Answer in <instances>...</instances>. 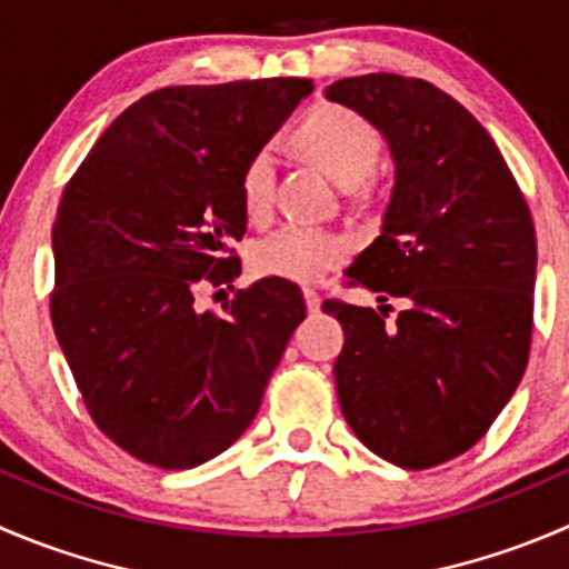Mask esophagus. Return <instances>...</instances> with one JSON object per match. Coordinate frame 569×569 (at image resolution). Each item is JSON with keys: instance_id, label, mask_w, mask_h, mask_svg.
I'll use <instances>...</instances> for the list:
<instances>
[{"instance_id": "34e87169", "label": "esophagus", "mask_w": 569, "mask_h": 569, "mask_svg": "<svg viewBox=\"0 0 569 569\" xmlns=\"http://www.w3.org/2000/svg\"><path fill=\"white\" fill-rule=\"evenodd\" d=\"M302 297H306V306H308V311H311V313H317V311H319V306H322V297H319L317 291H313V289H306V291H302Z\"/></svg>"}]
</instances>
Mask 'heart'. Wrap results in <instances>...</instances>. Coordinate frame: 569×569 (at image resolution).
Wrapping results in <instances>:
<instances>
[{
  "label": "heart",
  "mask_w": 569,
  "mask_h": 569,
  "mask_svg": "<svg viewBox=\"0 0 569 569\" xmlns=\"http://www.w3.org/2000/svg\"><path fill=\"white\" fill-rule=\"evenodd\" d=\"M297 141L313 163L325 169L339 186L361 183L375 169L380 156L378 130L356 110L341 104H317L308 110L297 127ZM274 191V152L269 147L258 150L247 161L241 174V200L252 217H261L272 202ZM347 239L308 224H283L258 241L252 250V267L269 278L313 283L339 267L347 258Z\"/></svg>",
  "instance_id": "b5f03b06"
}]
</instances>
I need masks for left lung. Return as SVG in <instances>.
<instances>
[{
  "label": "left lung",
  "instance_id": "1",
  "mask_svg": "<svg viewBox=\"0 0 569 569\" xmlns=\"http://www.w3.org/2000/svg\"><path fill=\"white\" fill-rule=\"evenodd\" d=\"M389 144L380 236L347 269L386 308L325 300L345 328L333 363L347 425L380 459L425 470L470 450L520 386L531 350L537 236L498 144L425 80L345 77L325 88Z\"/></svg>",
  "mask_w": 569,
  "mask_h": 569
}]
</instances>
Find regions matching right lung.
Here are the masks:
<instances>
[{
  "label": "right lung",
  "instance_id": "right-lung-1",
  "mask_svg": "<svg viewBox=\"0 0 569 569\" xmlns=\"http://www.w3.org/2000/svg\"><path fill=\"white\" fill-rule=\"evenodd\" d=\"M311 80L174 86L132 102L66 186L52 228V328L99 431L161 470L228 450L261 408L306 300L263 278L224 313L247 230L241 174Z\"/></svg>",
  "mask_w": 569,
  "mask_h": 569
}]
</instances>
